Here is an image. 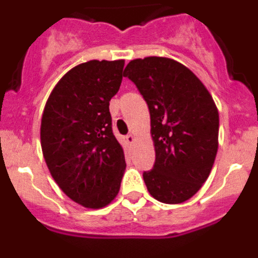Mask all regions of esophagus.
I'll return each instance as SVG.
<instances>
[{"label":"esophagus","instance_id":"34e87169","mask_svg":"<svg viewBox=\"0 0 258 258\" xmlns=\"http://www.w3.org/2000/svg\"><path fill=\"white\" fill-rule=\"evenodd\" d=\"M126 140H127V142L133 143L134 141H136V137H134V134H129V136L126 137Z\"/></svg>","mask_w":258,"mask_h":258}]
</instances>
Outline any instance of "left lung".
Segmentation results:
<instances>
[{
  "instance_id": "8db88e82",
  "label": "left lung",
  "mask_w": 258,
  "mask_h": 258,
  "mask_svg": "<svg viewBox=\"0 0 258 258\" xmlns=\"http://www.w3.org/2000/svg\"><path fill=\"white\" fill-rule=\"evenodd\" d=\"M124 76L150 109L155 164L143 172L147 190L165 204L194 197L207 181L218 149L217 107L207 88L178 61L163 56L134 59Z\"/></svg>"
}]
</instances>
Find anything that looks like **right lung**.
<instances>
[{"label":"right lung","instance_id":"1","mask_svg":"<svg viewBox=\"0 0 258 258\" xmlns=\"http://www.w3.org/2000/svg\"><path fill=\"white\" fill-rule=\"evenodd\" d=\"M122 68V59L76 66L52 89L42 113L41 147L50 174L86 208H103L115 199L126 166L109 113Z\"/></svg>","mask_w":258,"mask_h":258}]
</instances>
